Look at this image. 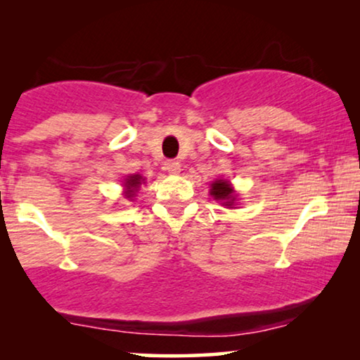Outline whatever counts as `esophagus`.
Segmentation results:
<instances>
[{"mask_svg": "<svg viewBox=\"0 0 360 360\" xmlns=\"http://www.w3.org/2000/svg\"><path fill=\"white\" fill-rule=\"evenodd\" d=\"M165 169H167V172H169V174H172V175H176V174H180V170H181V164L179 160H169L165 164Z\"/></svg>", "mask_w": 360, "mask_h": 360, "instance_id": "34e87169", "label": "esophagus"}]
</instances>
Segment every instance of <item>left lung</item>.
Wrapping results in <instances>:
<instances>
[{
	"mask_svg": "<svg viewBox=\"0 0 360 360\" xmlns=\"http://www.w3.org/2000/svg\"><path fill=\"white\" fill-rule=\"evenodd\" d=\"M210 195L213 196V198L216 201H219L221 205L228 206V208H231V206H234L236 203V195L233 186H231V184L228 180H214L213 184H211V190H210Z\"/></svg>",
	"mask_w": 360,
	"mask_h": 360,
	"instance_id": "8db88e82",
	"label": "left lung"
}]
</instances>
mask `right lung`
Here are the masks:
<instances>
[{
    "label": "right lung",
    "instance_id": "obj_1",
    "mask_svg": "<svg viewBox=\"0 0 360 360\" xmlns=\"http://www.w3.org/2000/svg\"><path fill=\"white\" fill-rule=\"evenodd\" d=\"M142 181H144V179H142L141 175H129V176H127L126 181H124V186H126L124 195H126L127 200L134 198L136 191L139 190V186H141Z\"/></svg>",
    "mask_w": 360,
    "mask_h": 360
}]
</instances>
